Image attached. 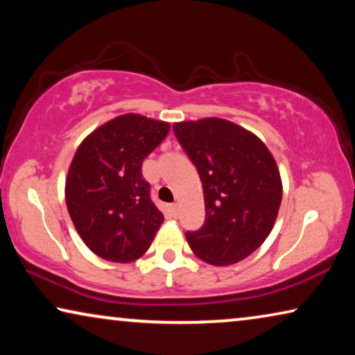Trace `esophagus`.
Masks as SVG:
<instances>
[{
  "label": "esophagus",
  "mask_w": 355,
  "mask_h": 355,
  "mask_svg": "<svg viewBox=\"0 0 355 355\" xmlns=\"http://www.w3.org/2000/svg\"><path fill=\"white\" fill-rule=\"evenodd\" d=\"M169 211H171L173 216H176L178 215V203H171V205H169Z\"/></svg>",
  "instance_id": "1"
}]
</instances>
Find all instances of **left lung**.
I'll list each match as a JSON object with an SVG mask.
<instances>
[{
    "label": "left lung",
    "mask_w": 355,
    "mask_h": 355,
    "mask_svg": "<svg viewBox=\"0 0 355 355\" xmlns=\"http://www.w3.org/2000/svg\"><path fill=\"white\" fill-rule=\"evenodd\" d=\"M173 129L203 187L205 225L186 234L192 252L215 266L247 259L278 218L283 182L273 155L254 132L227 119L181 121Z\"/></svg>",
    "instance_id": "left-lung-1"
}]
</instances>
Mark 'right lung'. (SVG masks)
I'll list each match as a JSON object with an SVG mask.
<instances>
[{
	"mask_svg": "<svg viewBox=\"0 0 355 355\" xmlns=\"http://www.w3.org/2000/svg\"><path fill=\"white\" fill-rule=\"evenodd\" d=\"M169 123L128 113L82 140L66 176L67 211L84 244L103 260L130 263L148 250L164 221L142 178L145 157Z\"/></svg>",
	"mask_w": 355,
	"mask_h": 355,
	"instance_id": "1",
	"label": "right lung"
}]
</instances>
